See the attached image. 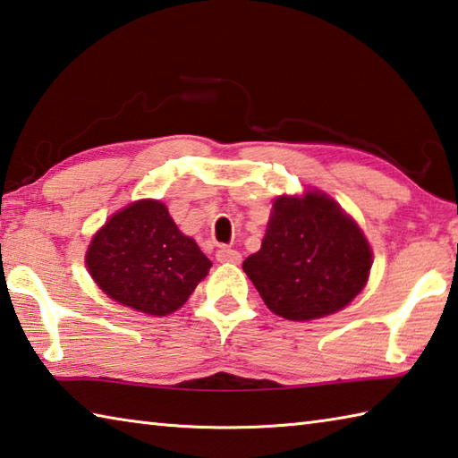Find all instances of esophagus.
I'll return each instance as SVG.
<instances>
[{"instance_id": "esophagus-1", "label": "esophagus", "mask_w": 458, "mask_h": 458, "mask_svg": "<svg viewBox=\"0 0 458 458\" xmlns=\"http://www.w3.org/2000/svg\"><path fill=\"white\" fill-rule=\"evenodd\" d=\"M216 259L220 264H240L242 262V254L236 252V250L222 246L216 250Z\"/></svg>"}]
</instances>
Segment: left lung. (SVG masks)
<instances>
[{"instance_id": "8db88e82", "label": "left lung", "mask_w": 458, "mask_h": 458, "mask_svg": "<svg viewBox=\"0 0 458 458\" xmlns=\"http://www.w3.org/2000/svg\"><path fill=\"white\" fill-rule=\"evenodd\" d=\"M373 264L357 222L321 191L274 200L262 248L244 272L267 308L293 321L326 318L360 293Z\"/></svg>"}]
</instances>
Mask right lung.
Listing matches in <instances>:
<instances>
[{
    "label": "right lung",
    "instance_id": "obj_1",
    "mask_svg": "<svg viewBox=\"0 0 458 458\" xmlns=\"http://www.w3.org/2000/svg\"><path fill=\"white\" fill-rule=\"evenodd\" d=\"M85 264L111 300L148 316L184 306L212 266L166 206L150 199L114 212L93 236Z\"/></svg>",
    "mask_w": 458,
    "mask_h": 458
}]
</instances>
